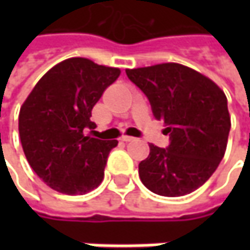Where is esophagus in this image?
<instances>
[{
	"label": "esophagus",
	"mask_w": 250,
	"mask_h": 250,
	"mask_svg": "<svg viewBox=\"0 0 250 250\" xmlns=\"http://www.w3.org/2000/svg\"><path fill=\"white\" fill-rule=\"evenodd\" d=\"M121 140H124V142H133L135 138H133V136H126V135H124V136L121 138Z\"/></svg>",
	"instance_id": "1"
}]
</instances>
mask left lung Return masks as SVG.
I'll return each mask as SVG.
<instances>
[{
    "label": "left lung",
    "instance_id": "obj_1",
    "mask_svg": "<svg viewBox=\"0 0 250 250\" xmlns=\"http://www.w3.org/2000/svg\"><path fill=\"white\" fill-rule=\"evenodd\" d=\"M150 101L154 117L164 121L169 146L150 143L140 161L139 177L149 190L178 197L200 188L224 157L231 128L227 97L216 83L195 69L166 62L126 69Z\"/></svg>",
    "mask_w": 250,
    "mask_h": 250
}]
</instances>
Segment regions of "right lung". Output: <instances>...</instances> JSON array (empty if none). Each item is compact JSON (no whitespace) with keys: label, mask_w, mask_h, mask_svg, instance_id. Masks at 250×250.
<instances>
[{"label":"right lung","mask_w":250,"mask_h":250,"mask_svg":"<svg viewBox=\"0 0 250 250\" xmlns=\"http://www.w3.org/2000/svg\"><path fill=\"white\" fill-rule=\"evenodd\" d=\"M121 75L87 58L57 63L36 83L19 111V136L33 171L65 195H84L101 184L118 140L91 138V110ZM94 132V130H91Z\"/></svg>","instance_id":"1"}]
</instances>
